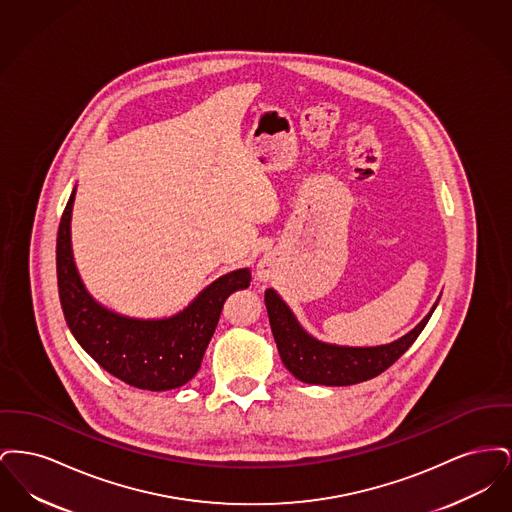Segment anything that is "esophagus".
Returning a JSON list of instances; mask_svg holds the SVG:
<instances>
[{"label":"esophagus","instance_id":"1","mask_svg":"<svg viewBox=\"0 0 512 512\" xmlns=\"http://www.w3.org/2000/svg\"><path fill=\"white\" fill-rule=\"evenodd\" d=\"M274 274H276L274 261H272L270 257H263V259L259 261V265H257V280L268 282V280L274 278Z\"/></svg>","mask_w":512,"mask_h":512}]
</instances>
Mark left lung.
Wrapping results in <instances>:
<instances>
[{
	"label": "left lung",
	"mask_w": 512,
	"mask_h": 512,
	"mask_svg": "<svg viewBox=\"0 0 512 512\" xmlns=\"http://www.w3.org/2000/svg\"><path fill=\"white\" fill-rule=\"evenodd\" d=\"M438 301L430 313L399 340L374 347H349L317 340L299 324L278 293L272 288L265 292L268 320L282 363L297 380L317 386H353L382 374L413 345L438 307Z\"/></svg>",
	"instance_id": "1"
}]
</instances>
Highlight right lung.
Masks as SVG:
<instances>
[{"instance_id": "obj_1", "label": "right lung", "mask_w": 512, "mask_h": 512, "mask_svg": "<svg viewBox=\"0 0 512 512\" xmlns=\"http://www.w3.org/2000/svg\"><path fill=\"white\" fill-rule=\"evenodd\" d=\"M74 195L76 188L61 217L55 253L59 299L74 340L101 368L128 386L149 391L184 386L201 366L224 301L249 288V268L222 274L172 317L136 318L115 313L86 290L74 263Z\"/></svg>"}]
</instances>
